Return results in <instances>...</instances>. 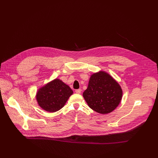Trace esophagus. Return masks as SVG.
Segmentation results:
<instances>
[{"mask_svg": "<svg viewBox=\"0 0 158 158\" xmlns=\"http://www.w3.org/2000/svg\"><path fill=\"white\" fill-rule=\"evenodd\" d=\"M75 92H76V93L77 94H80L81 92V89H76Z\"/></svg>", "mask_w": 158, "mask_h": 158, "instance_id": "1", "label": "esophagus"}]
</instances>
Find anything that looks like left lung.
Listing matches in <instances>:
<instances>
[{"label": "left lung", "mask_w": 158, "mask_h": 158, "mask_svg": "<svg viewBox=\"0 0 158 158\" xmlns=\"http://www.w3.org/2000/svg\"><path fill=\"white\" fill-rule=\"evenodd\" d=\"M82 95L91 109L98 113L107 114L118 106L122 90L108 73L100 72L91 76L88 88Z\"/></svg>", "instance_id": "left-lung-1"}]
</instances>
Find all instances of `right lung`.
<instances>
[{
	"instance_id": "1",
	"label": "right lung",
	"mask_w": 158,
	"mask_h": 158,
	"mask_svg": "<svg viewBox=\"0 0 158 158\" xmlns=\"http://www.w3.org/2000/svg\"><path fill=\"white\" fill-rule=\"evenodd\" d=\"M72 94L68 85L56 79L39 89L36 99L41 108L53 113L61 110Z\"/></svg>"
}]
</instances>
